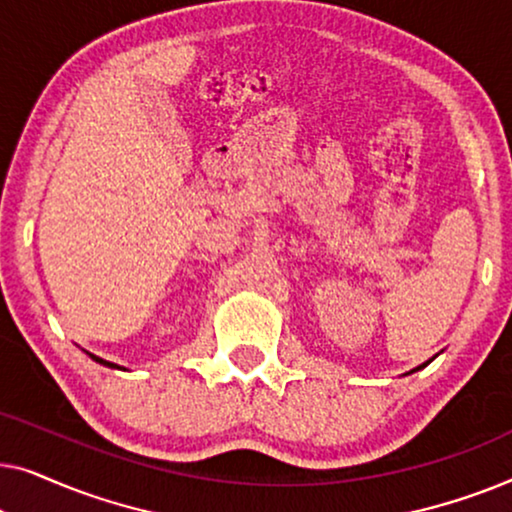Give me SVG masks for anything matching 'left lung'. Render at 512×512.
<instances>
[{"instance_id":"1","label":"left lung","mask_w":512,"mask_h":512,"mask_svg":"<svg viewBox=\"0 0 512 512\" xmlns=\"http://www.w3.org/2000/svg\"><path fill=\"white\" fill-rule=\"evenodd\" d=\"M429 363H431V359H429V361H426V363H422V366H417V368H412V370H410V373H417V370H422V368H424V366H429ZM410 373H405V375H410Z\"/></svg>"}]
</instances>
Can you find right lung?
I'll return each mask as SVG.
<instances>
[{"label": "right lung", "instance_id": "add662e5", "mask_svg": "<svg viewBox=\"0 0 512 512\" xmlns=\"http://www.w3.org/2000/svg\"><path fill=\"white\" fill-rule=\"evenodd\" d=\"M90 359L93 361H97V363H102V366H107V368H118V370H125V368H121L118 366V363H111V361H107V359H100V356H95V354H90V352H86Z\"/></svg>", "mask_w": 512, "mask_h": 512}]
</instances>
